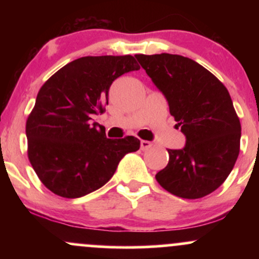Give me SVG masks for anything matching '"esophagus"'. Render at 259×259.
<instances>
[{"label": "esophagus", "instance_id": "esophagus-1", "mask_svg": "<svg viewBox=\"0 0 259 259\" xmlns=\"http://www.w3.org/2000/svg\"><path fill=\"white\" fill-rule=\"evenodd\" d=\"M141 150L142 151H146V150H148V148H151L152 147V142H150V141H147V140H141Z\"/></svg>", "mask_w": 259, "mask_h": 259}]
</instances>
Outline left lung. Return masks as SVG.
I'll return each mask as SVG.
<instances>
[{
  "label": "left lung",
  "instance_id": "1",
  "mask_svg": "<svg viewBox=\"0 0 259 259\" xmlns=\"http://www.w3.org/2000/svg\"><path fill=\"white\" fill-rule=\"evenodd\" d=\"M168 101L186 144L168 150L167 167L156 174L178 197L201 198L224 183L240 152L241 124L229 91L194 59L179 55H135Z\"/></svg>",
  "mask_w": 259,
  "mask_h": 259
}]
</instances>
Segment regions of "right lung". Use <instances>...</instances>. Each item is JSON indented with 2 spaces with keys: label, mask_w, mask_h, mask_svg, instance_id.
<instances>
[{
  "label": "right lung",
  "mask_w": 259,
  "mask_h": 259,
  "mask_svg": "<svg viewBox=\"0 0 259 259\" xmlns=\"http://www.w3.org/2000/svg\"><path fill=\"white\" fill-rule=\"evenodd\" d=\"M139 69L130 55L88 56L64 65L40 89L26 120L28 157L53 194L78 198L96 191L126 153L139 150V139H107L92 123L108 105L112 82Z\"/></svg>",
  "instance_id": "obj_1"
}]
</instances>
